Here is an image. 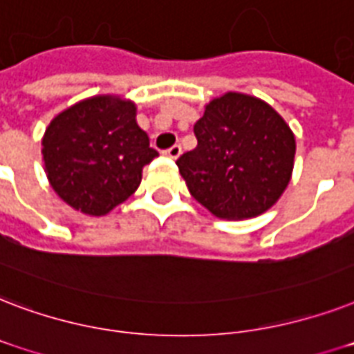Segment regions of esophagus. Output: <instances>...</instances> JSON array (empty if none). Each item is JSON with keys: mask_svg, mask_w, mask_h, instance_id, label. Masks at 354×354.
Here are the masks:
<instances>
[{"mask_svg": "<svg viewBox=\"0 0 354 354\" xmlns=\"http://www.w3.org/2000/svg\"><path fill=\"white\" fill-rule=\"evenodd\" d=\"M180 153H183V147H180L179 144H175V146H171L169 149H166V151H164V155L169 158H174L175 160V158L180 157Z\"/></svg>", "mask_w": 354, "mask_h": 354, "instance_id": "esophagus-1", "label": "esophagus"}]
</instances>
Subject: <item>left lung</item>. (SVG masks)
Listing matches in <instances>:
<instances>
[{
	"mask_svg": "<svg viewBox=\"0 0 354 354\" xmlns=\"http://www.w3.org/2000/svg\"><path fill=\"white\" fill-rule=\"evenodd\" d=\"M194 134L197 147L177 166L192 197L216 218H254L288 186L294 133L262 100L229 92L210 101Z\"/></svg>",
	"mask_w": 354,
	"mask_h": 354,
	"instance_id": "left-lung-1",
	"label": "left lung"
}]
</instances>
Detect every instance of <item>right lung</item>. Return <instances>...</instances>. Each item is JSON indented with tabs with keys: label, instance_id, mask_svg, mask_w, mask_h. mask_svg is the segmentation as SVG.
I'll use <instances>...</instances> for the list:
<instances>
[{
	"label": "right lung",
	"instance_id": "right-lung-1",
	"mask_svg": "<svg viewBox=\"0 0 354 354\" xmlns=\"http://www.w3.org/2000/svg\"><path fill=\"white\" fill-rule=\"evenodd\" d=\"M134 116L131 101L97 95L49 123L42 157L60 199L84 214L103 216L133 196L142 168L158 157Z\"/></svg>",
	"mask_w": 354,
	"mask_h": 354
}]
</instances>
